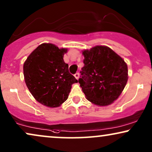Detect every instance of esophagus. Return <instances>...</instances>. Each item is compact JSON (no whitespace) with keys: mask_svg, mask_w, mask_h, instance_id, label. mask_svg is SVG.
Masks as SVG:
<instances>
[{"mask_svg":"<svg viewBox=\"0 0 152 152\" xmlns=\"http://www.w3.org/2000/svg\"><path fill=\"white\" fill-rule=\"evenodd\" d=\"M74 76H75V78H76V79H78V78H79V76H80V74H79V73L78 72H77V73H76V74H74Z\"/></svg>","mask_w":152,"mask_h":152,"instance_id":"esophagus-1","label":"esophagus"}]
</instances>
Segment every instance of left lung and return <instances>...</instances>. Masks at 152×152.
<instances>
[{
  "label": "left lung",
  "mask_w": 152,
  "mask_h": 152,
  "mask_svg": "<svg viewBox=\"0 0 152 152\" xmlns=\"http://www.w3.org/2000/svg\"><path fill=\"white\" fill-rule=\"evenodd\" d=\"M84 66L78 79L87 99L106 106L118 99L128 80V67L123 58L106 46L82 51Z\"/></svg>",
  "instance_id": "obj_1"
}]
</instances>
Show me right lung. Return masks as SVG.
Returning <instances> with one entry per match:
<instances>
[{"label": "right lung", "mask_w": 152, "mask_h": 152, "mask_svg": "<svg viewBox=\"0 0 152 152\" xmlns=\"http://www.w3.org/2000/svg\"><path fill=\"white\" fill-rule=\"evenodd\" d=\"M67 48L43 43L30 54L23 64L26 86L36 101L56 108L67 99L72 84L78 83L63 60Z\"/></svg>", "instance_id": "right-lung-1"}]
</instances>
